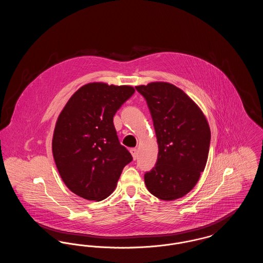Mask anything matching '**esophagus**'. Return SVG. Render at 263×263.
<instances>
[{"label": "esophagus", "instance_id": "1", "mask_svg": "<svg viewBox=\"0 0 263 263\" xmlns=\"http://www.w3.org/2000/svg\"><path fill=\"white\" fill-rule=\"evenodd\" d=\"M130 153L132 154V157H133V159L134 160H137L138 158V152L135 148H132V149H130Z\"/></svg>", "mask_w": 263, "mask_h": 263}]
</instances>
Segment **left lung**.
<instances>
[{
    "label": "left lung",
    "mask_w": 263,
    "mask_h": 263,
    "mask_svg": "<svg viewBox=\"0 0 263 263\" xmlns=\"http://www.w3.org/2000/svg\"><path fill=\"white\" fill-rule=\"evenodd\" d=\"M146 100L159 145L156 165L144 178L162 200L187 194L204 171L211 132L200 108L185 92L168 83L136 87Z\"/></svg>",
    "instance_id": "1"
}]
</instances>
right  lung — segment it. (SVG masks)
<instances>
[{"label": "right lung", "instance_id": "1", "mask_svg": "<svg viewBox=\"0 0 263 263\" xmlns=\"http://www.w3.org/2000/svg\"><path fill=\"white\" fill-rule=\"evenodd\" d=\"M135 89L91 83L79 88L56 122L52 151L64 183L88 200L111 194L133 158L118 140L113 117Z\"/></svg>", "mask_w": 263, "mask_h": 263}]
</instances>
